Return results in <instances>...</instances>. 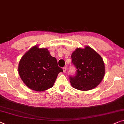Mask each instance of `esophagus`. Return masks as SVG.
<instances>
[{"label": "esophagus", "mask_w": 124, "mask_h": 124, "mask_svg": "<svg viewBox=\"0 0 124 124\" xmlns=\"http://www.w3.org/2000/svg\"><path fill=\"white\" fill-rule=\"evenodd\" d=\"M62 69H63L64 73H65L66 71V70H67V68H66V66H65V67H64L63 68H62Z\"/></svg>", "instance_id": "34e87169"}]
</instances>
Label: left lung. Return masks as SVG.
<instances>
[{
  "mask_svg": "<svg viewBox=\"0 0 124 124\" xmlns=\"http://www.w3.org/2000/svg\"><path fill=\"white\" fill-rule=\"evenodd\" d=\"M71 58L76 70L74 75L69 76L72 87L81 91L96 87L105 75V65L101 56L87 46L85 49H77Z\"/></svg>",
  "mask_w": 124,
  "mask_h": 124,
  "instance_id": "left-lung-1",
  "label": "left lung"
}]
</instances>
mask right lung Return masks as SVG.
Returning <instances> with one entry per match:
<instances>
[{
  "label": "right lung",
  "mask_w": 124,
  "mask_h": 124,
  "mask_svg": "<svg viewBox=\"0 0 124 124\" xmlns=\"http://www.w3.org/2000/svg\"><path fill=\"white\" fill-rule=\"evenodd\" d=\"M56 59L51 56L47 49L34 46L21 58L18 66L19 76L28 88L36 91L50 88L59 73Z\"/></svg>",
  "instance_id": "add662e5"
}]
</instances>
